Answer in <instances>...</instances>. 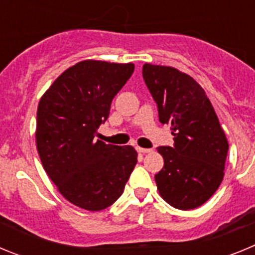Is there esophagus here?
I'll use <instances>...</instances> for the list:
<instances>
[{
  "instance_id": "obj_1",
  "label": "esophagus",
  "mask_w": 255,
  "mask_h": 255,
  "mask_svg": "<svg viewBox=\"0 0 255 255\" xmlns=\"http://www.w3.org/2000/svg\"><path fill=\"white\" fill-rule=\"evenodd\" d=\"M136 150H138L139 153H141V154H145V153L152 152V149H148V148H140V147H136Z\"/></svg>"
}]
</instances>
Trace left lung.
<instances>
[{"label":"left lung","mask_w":255,"mask_h":255,"mask_svg":"<svg viewBox=\"0 0 255 255\" xmlns=\"http://www.w3.org/2000/svg\"><path fill=\"white\" fill-rule=\"evenodd\" d=\"M143 78L161 124L171 126L172 147H158L163 168L154 176L170 206L188 211L215 194L224 179L229 143L206 92L175 67L145 64Z\"/></svg>","instance_id":"obj_1"}]
</instances>
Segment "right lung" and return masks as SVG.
Instances as JSON below:
<instances>
[{
    "instance_id": "add662e5",
    "label": "right lung",
    "mask_w": 255,
    "mask_h": 255,
    "mask_svg": "<svg viewBox=\"0 0 255 255\" xmlns=\"http://www.w3.org/2000/svg\"><path fill=\"white\" fill-rule=\"evenodd\" d=\"M132 64L85 60L69 67L40 98L37 149L49 179L70 203L102 211L124 193L138 153L97 140Z\"/></svg>"
}]
</instances>
